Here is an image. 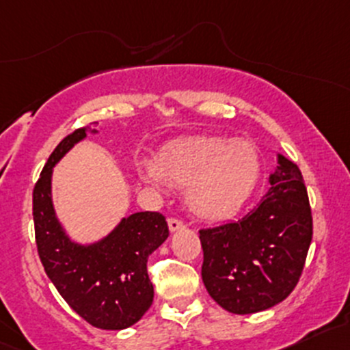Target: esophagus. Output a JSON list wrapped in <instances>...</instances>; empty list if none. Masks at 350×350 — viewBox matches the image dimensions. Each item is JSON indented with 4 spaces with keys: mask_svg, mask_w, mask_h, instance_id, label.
Here are the masks:
<instances>
[{
    "mask_svg": "<svg viewBox=\"0 0 350 350\" xmlns=\"http://www.w3.org/2000/svg\"><path fill=\"white\" fill-rule=\"evenodd\" d=\"M167 226H169V231L176 232V231H179V229L184 228V222L179 221V219H176V217H171V219H167Z\"/></svg>",
    "mask_w": 350,
    "mask_h": 350,
    "instance_id": "obj_1",
    "label": "esophagus"
}]
</instances>
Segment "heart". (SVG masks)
Masks as SVG:
<instances>
[{"label": "heart", "mask_w": 350, "mask_h": 350, "mask_svg": "<svg viewBox=\"0 0 350 350\" xmlns=\"http://www.w3.org/2000/svg\"><path fill=\"white\" fill-rule=\"evenodd\" d=\"M137 172L152 186L186 187V202L196 216L222 221L234 216L254 193L260 163L251 141L198 136L166 146L156 166L143 163Z\"/></svg>", "instance_id": "b5f03b06"}]
</instances>
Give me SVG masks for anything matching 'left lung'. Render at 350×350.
<instances>
[{
    "instance_id": "1",
    "label": "left lung",
    "mask_w": 350,
    "mask_h": 350,
    "mask_svg": "<svg viewBox=\"0 0 350 350\" xmlns=\"http://www.w3.org/2000/svg\"><path fill=\"white\" fill-rule=\"evenodd\" d=\"M271 187L236 222L201 229L202 282L222 309L254 314L294 291L312 241V214L301 171L278 154Z\"/></svg>"
}]
</instances>
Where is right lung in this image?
Instances as JSON below:
<instances>
[{"mask_svg": "<svg viewBox=\"0 0 350 350\" xmlns=\"http://www.w3.org/2000/svg\"><path fill=\"white\" fill-rule=\"evenodd\" d=\"M93 124L68 134L44 164L33 191L34 236L46 274L68 306L94 327L121 331L152 304L148 257L167 239L169 228L163 214L146 211L122 217L98 243L69 239L53 206V167L88 131L98 133Z\"/></svg>", "mask_w": 350, "mask_h": 350, "instance_id": "1", "label": "right lung"}]
</instances>
